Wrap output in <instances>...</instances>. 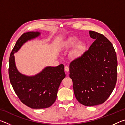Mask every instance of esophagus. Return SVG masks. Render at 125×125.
I'll use <instances>...</instances> for the list:
<instances>
[{
    "instance_id": "esophagus-1",
    "label": "esophagus",
    "mask_w": 125,
    "mask_h": 125,
    "mask_svg": "<svg viewBox=\"0 0 125 125\" xmlns=\"http://www.w3.org/2000/svg\"><path fill=\"white\" fill-rule=\"evenodd\" d=\"M64 70H65V72H68L69 71V67L68 66H65Z\"/></svg>"
}]
</instances>
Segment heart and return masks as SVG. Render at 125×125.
Wrapping results in <instances>:
<instances>
[{"instance_id": "1", "label": "heart", "mask_w": 125, "mask_h": 125, "mask_svg": "<svg viewBox=\"0 0 125 125\" xmlns=\"http://www.w3.org/2000/svg\"><path fill=\"white\" fill-rule=\"evenodd\" d=\"M79 41L78 38L71 37L61 44V48L67 51L74 47L70 53V57L72 60H77L81 57L86 49L85 44L83 42Z\"/></svg>"}]
</instances>
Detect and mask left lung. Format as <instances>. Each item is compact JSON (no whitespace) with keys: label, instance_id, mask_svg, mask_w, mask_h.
<instances>
[{"label":"left lung","instance_id":"obj_1","mask_svg":"<svg viewBox=\"0 0 125 125\" xmlns=\"http://www.w3.org/2000/svg\"><path fill=\"white\" fill-rule=\"evenodd\" d=\"M90 37L95 40L81 57L69 65L76 99L86 106L100 105L110 95L117 81V56L111 42L93 31Z\"/></svg>","mask_w":125,"mask_h":125}]
</instances>
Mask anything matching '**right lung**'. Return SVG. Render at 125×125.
Returning a JSON list of instances; mask_svg holds the SVG:
<instances>
[{"instance_id": "1", "label": "right lung", "mask_w": 125, "mask_h": 125, "mask_svg": "<svg viewBox=\"0 0 125 125\" xmlns=\"http://www.w3.org/2000/svg\"><path fill=\"white\" fill-rule=\"evenodd\" d=\"M40 35L39 31L22 34L16 41L9 61V76L12 88L21 102L32 109L47 108L53 105L61 82L65 77L62 64L57 67H46L34 75H25L18 71L14 54L27 41Z\"/></svg>"}]
</instances>
